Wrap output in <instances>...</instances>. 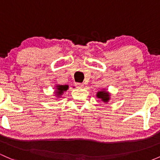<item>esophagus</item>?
<instances>
[{
    "label": "esophagus",
    "instance_id": "34e87169",
    "mask_svg": "<svg viewBox=\"0 0 160 160\" xmlns=\"http://www.w3.org/2000/svg\"><path fill=\"white\" fill-rule=\"evenodd\" d=\"M75 85L76 86L77 88H82L84 86L83 84H82V83H75Z\"/></svg>",
    "mask_w": 160,
    "mask_h": 160
}]
</instances>
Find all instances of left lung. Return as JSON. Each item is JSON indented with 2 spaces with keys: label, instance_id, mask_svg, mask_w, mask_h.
<instances>
[{
  "label": "left lung",
  "instance_id": "1",
  "mask_svg": "<svg viewBox=\"0 0 160 160\" xmlns=\"http://www.w3.org/2000/svg\"><path fill=\"white\" fill-rule=\"evenodd\" d=\"M96 96L98 97V98H100L101 101H104V102L108 103V101H110V98H111V95H110V93H108V92H106L105 90H102L101 92H98L96 94Z\"/></svg>",
  "mask_w": 160,
  "mask_h": 160
}]
</instances>
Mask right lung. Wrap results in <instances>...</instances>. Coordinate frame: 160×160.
Segmentation results:
<instances>
[{
    "instance_id": "add662e5",
    "label": "right lung",
    "mask_w": 160,
    "mask_h": 160,
    "mask_svg": "<svg viewBox=\"0 0 160 160\" xmlns=\"http://www.w3.org/2000/svg\"><path fill=\"white\" fill-rule=\"evenodd\" d=\"M56 95L58 97H59L60 95H62L64 92H66V90H68V85H56Z\"/></svg>"
}]
</instances>
